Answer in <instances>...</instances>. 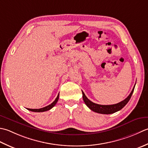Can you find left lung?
<instances>
[{
	"label": "left lung",
	"mask_w": 148,
	"mask_h": 148,
	"mask_svg": "<svg viewBox=\"0 0 148 148\" xmlns=\"http://www.w3.org/2000/svg\"><path fill=\"white\" fill-rule=\"evenodd\" d=\"M135 86L134 87L133 89H132V92H130V94L128 95L127 98L125 99L124 100H123L122 101L119 102V103H116V104H114V105H99V104H96L95 103H93V102H92L91 100H89V99L86 97V96L85 95V94H84V92L82 91V97H83L84 101L85 102L86 105L91 110L94 111V112H95L99 113V114H113L114 112H117V111H119L121 109H122V108L124 107L126 104H127V103L129 101L130 99V98H131L132 94H133V92L134 91V88H135Z\"/></svg>",
	"instance_id": "8db88e82"
}]
</instances>
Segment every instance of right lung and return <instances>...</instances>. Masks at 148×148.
<instances>
[{
    "label": "right lung",
    "instance_id": "obj_1",
    "mask_svg": "<svg viewBox=\"0 0 148 148\" xmlns=\"http://www.w3.org/2000/svg\"><path fill=\"white\" fill-rule=\"evenodd\" d=\"M59 93L58 94V95H57V98H56L55 100H54L50 105H48V106H47V107H45L41 108H38V109H32V108H28V110L32 111V112H45V111L49 110L52 107L55 106L56 104L57 103V101H58V99H59Z\"/></svg>",
    "mask_w": 148,
    "mask_h": 148
}]
</instances>
